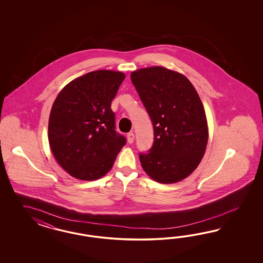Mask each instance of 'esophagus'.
<instances>
[{
	"mask_svg": "<svg viewBox=\"0 0 263 263\" xmlns=\"http://www.w3.org/2000/svg\"><path fill=\"white\" fill-rule=\"evenodd\" d=\"M134 139H135V135H134V133H133V132H129L127 134L128 143H134Z\"/></svg>",
	"mask_w": 263,
	"mask_h": 263,
	"instance_id": "obj_1",
	"label": "esophagus"
}]
</instances>
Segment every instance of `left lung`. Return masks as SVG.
<instances>
[{
  "label": "left lung",
  "instance_id": "left-lung-1",
  "mask_svg": "<svg viewBox=\"0 0 263 263\" xmlns=\"http://www.w3.org/2000/svg\"><path fill=\"white\" fill-rule=\"evenodd\" d=\"M154 130L148 153H141L143 171L154 181L179 182L198 167L206 151L208 125L199 95L183 74L163 66L131 73Z\"/></svg>",
  "mask_w": 263,
  "mask_h": 263
}]
</instances>
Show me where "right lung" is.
Listing matches in <instances>:
<instances>
[{
    "mask_svg": "<svg viewBox=\"0 0 263 263\" xmlns=\"http://www.w3.org/2000/svg\"><path fill=\"white\" fill-rule=\"evenodd\" d=\"M125 74L96 70L72 80L57 96L48 123V140L59 165L80 180H96L110 172L125 137L115 130L111 109Z\"/></svg>",
    "mask_w": 263,
    "mask_h": 263,
    "instance_id": "add662e5",
    "label": "right lung"
}]
</instances>
